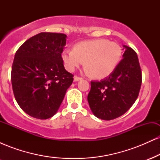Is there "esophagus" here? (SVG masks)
<instances>
[{"label": "esophagus", "mask_w": 160, "mask_h": 160, "mask_svg": "<svg viewBox=\"0 0 160 160\" xmlns=\"http://www.w3.org/2000/svg\"><path fill=\"white\" fill-rule=\"evenodd\" d=\"M82 80V78H80V77H77V76L74 77V81H75V82H78V81H79V80Z\"/></svg>", "instance_id": "1"}]
</instances>
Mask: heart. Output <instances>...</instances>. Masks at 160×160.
<instances>
[{
    "label": "heart",
    "instance_id": "1",
    "mask_svg": "<svg viewBox=\"0 0 160 160\" xmlns=\"http://www.w3.org/2000/svg\"><path fill=\"white\" fill-rule=\"evenodd\" d=\"M122 57V49L116 42L105 39L86 40L77 43L74 49H65L62 58L66 69L74 71L83 63L92 78L102 79L117 68Z\"/></svg>",
    "mask_w": 160,
    "mask_h": 160
}]
</instances>
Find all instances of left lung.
I'll return each mask as SVG.
<instances>
[{
  "instance_id": "obj_1",
  "label": "left lung",
  "mask_w": 160,
  "mask_h": 160,
  "mask_svg": "<svg viewBox=\"0 0 160 160\" xmlns=\"http://www.w3.org/2000/svg\"><path fill=\"white\" fill-rule=\"evenodd\" d=\"M122 59L113 72L100 81H92L87 100L95 117L104 120L117 118L132 106L142 81L137 53L123 45Z\"/></svg>"
}]
</instances>
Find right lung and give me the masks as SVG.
I'll list each match as a JSON object with an SVG mask.
<instances>
[{"instance_id":"right-lung-1","label":"right lung","mask_w":160,"mask_h":160,"mask_svg":"<svg viewBox=\"0 0 160 160\" xmlns=\"http://www.w3.org/2000/svg\"><path fill=\"white\" fill-rule=\"evenodd\" d=\"M67 36L42 32L23 43L15 54L11 72L12 90L19 107L40 120L54 116L73 75L65 69L62 52Z\"/></svg>"}]
</instances>
